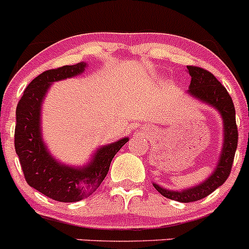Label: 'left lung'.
<instances>
[{"mask_svg": "<svg viewBox=\"0 0 249 249\" xmlns=\"http://www.w3.org/2000/svg\"><path fill=\"white\" fill-rule=\"evenodd\" d=\"M187 71L191 75V84H190L187 92L196 100L218 110L223 119L224 140L219 161L213 174L199 185L190 187V189L181 190V191H173V190L163 189L161 186L153 183L154 189L161 196L169 199H174V201L182 202V203L199 201L215 191L225 182L226 178L230 175L231 168H232L233 157H235L238 141L235 106H233L232 98L229 95L226 89L208 71L192 66L187 67Z\"/></svg>", "mask_w": 249, "mask_h": 249, "instance_id": "8db88e82", "label": "left lung"}]
</instances>
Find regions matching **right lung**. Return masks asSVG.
Instances as JSON below:
<instances>
[{"instance_id": "1", "label": "right lung", "mask_w": 249, "mask_h": 249, "mask_svg": "<svg viewBox=\"0 0 249 249\" xmlns=\"http://www.w3.org/2000/svg\"><path fill=\"white\" fill-rule=\"evenodd\" d=\"M88 64L80 62L43 71L24 91L17 106L14 147L29 186L59 202H78L88 198L107 176L112 159L129 141L127 137L100 147L83 166L58 161L48 152L42 139L41 110L46 93L55 81L84 73Z\"/></svg>"}]
</instances>
